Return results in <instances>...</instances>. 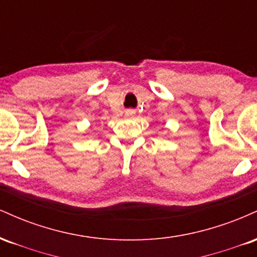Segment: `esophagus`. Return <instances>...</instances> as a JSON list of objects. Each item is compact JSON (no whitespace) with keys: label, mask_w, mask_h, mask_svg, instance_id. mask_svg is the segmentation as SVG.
Instances as JSON below:
<instances>
[{"label":"esophagus","mask_w":257,"mask_h":257,"mask_svg":"<svg viewBox=\"0 0 257 257\" xmlns=\"http://www.w3.org/2000/svg\"><path fill=\"white\" fill-rule=\"evenodd\" d=\"M134 114V112H129V113H126V116H133Z\"/></svg>","instance_id":"obj_1"}]
</instances>
